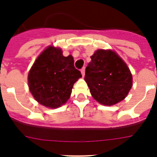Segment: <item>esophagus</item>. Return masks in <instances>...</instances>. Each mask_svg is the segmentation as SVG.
<instances>
[{
	"instance_id": "1",
	"label": "esophagus",
	"mask_w": 157,
	"mask_h": 157,
	"mask_svg": "<svg viewBox=\"0 0 157 157\" xmlns=\"http://www.w3.org/2000/svg\"><path fill=\"white\" fill-rule=\"evenodd\" d=\"M81 73L82 77H84V76H85V67H82V68L81 69Z\"/></svg>"
}]
</instances>
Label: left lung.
I'll use <instances>...</instances> for the list:
<instances>
[{"mask_svg":"<svg viewBox=\"0 0 157 157\" xmlns=\"http://www.w3.org/2000/svg\"><path fill=\"white\" fill-rule=\"evenodd\" d=\"M85 81L95 101L112 106L126 98L133 86V77L126 62L112 49L100 48L90 56Z\"/></svg>","mask_w":157,"mask_h":157,"instance_id":"obj_1","label":"left lung"}]
</instances>
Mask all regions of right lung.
Wrapping results in <instances>:
<instances>
[{
	"label": "right lung",
	"instance_id": "1",
	"mask_svg": "<svg viewBox=\"0 0 157 157\" xmlns=\"http://www.w3.org/2000/svg\"><path fill=\"white\" fill-rule=\"evenodd\" d=\"M82 77L71 55L63 56L59 47L48 45L29 71V90L34 99L48 109H57L70 98L75 82Z\"/></svg>",
	"mask_w": 157,
	"mask_h": 157
}]
</instances>
